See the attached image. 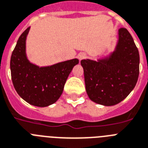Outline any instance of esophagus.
<instances>
[{"label": "esophagus", "instance_id": "obj_1", "mask_svg": "<svg viewBox=\"0 0 148 148\" xmlns=\"http://www.w3.org/2000/svg\"><path fill=\"white\" fill-rule=\"evenodd\" d=\"M86 56V55L85 53H82L79 54V56H78V58H79V60H83V59H85Z\"/></svg>", "mask_w": 148, "mask_h": 148}]
</instances>
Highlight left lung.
<instances>
[{"mask_svg":"<svg viewBox=\"0 0 148 148\" xmlns=\"http://www.w3.org/2000/svg\"><path fill=\"white\" fill-rule=\"evenodd\" d=\"M139 63V52L132 35L127 29L120 28L115 49L108 57L81 61L89 99L106 106L121 102L138 82Z\"/></svg>","mask_w":148,"mask_h":148,"instance_id":"left-lung-1","label":"left lung"}]
</instances>
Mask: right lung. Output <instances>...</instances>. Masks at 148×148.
Masks as SVG:
<instances>
[{
    "label": "right lung",
    "mask_w": 148,
    "mask_h": 148,
    "mask_svg": "<svg viewBox=\"0 0 148 148\" xmlns=\"http://www.w3.org/2000/svg\"><path fill=\"white\" fill-rule=\"evenodd\" d=\"M29 30L28 27L20 36L11 55V79L15 90L23 100L32 106L47 107L61 96L67 78L79 60L46 67L32 64L26 55V38Z\"/></svg>",
    "instance_id": "obj_1"
}]
</instances>
